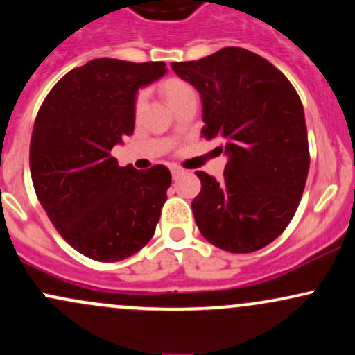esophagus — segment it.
Masks as SVG:
<instances>
[{"label":"esophagus","mask_w":355,"mask_h":355,"mask_svg":"<svg viewBox=\"0 0 355 355\" xmlns=\"http://www.w3.org/2000/svg\"><path fill=\"white\" fill-rule=\"evenodd\" d=\"M182 173H184V170L178 168V166H171V177H173V178H178V177H180Z\"/></svg>","instance_id":"obj_1"}]
</instances>
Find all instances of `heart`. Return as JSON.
Wrapping results in <instances>:
<instances>
[{
	"label": "heart",
	"mask_w": 355,
	"mask_h": 355,
	"mask_svg": "<svg viewBox=\"0 0 355 355\" xmlns=\"http://www.w3.org/2000/svg\"><path fill=\"white\" fill-rule=\"evenodd\" d=\"M163 92H165V97L166 101H168L170 106H173L178 99H182L184 96L193 92V89L192 85L182 79H168L165 80V84H163ZM145 101H146V92L139 91L138 94H136L135 103H133L135 114H139V111H141L143 106H145Z\"/></svg>",
	"instance_id": "1"
}]
</instances>
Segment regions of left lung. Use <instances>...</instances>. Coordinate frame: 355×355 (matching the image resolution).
Instances as JSON below:
<instances>
[{"label": "left lung", "instance_id": "8db88e82", "mask_svg": "<svg viewBox=\"0 0 355 355\" xmlns=\"http://www.w3.org/2000/svg\"><path fill=\"white\" fill-rule=\"evenodd\" d=\"M171 69L200 92L202 136L222 139L229 155L220 182L196 171L198 231L229 252L268 246L293 219L310 168L300 96L271 62L239 46Z\"/></svg>", "mask_w": 355, "mask_h": 355}]
</instances>
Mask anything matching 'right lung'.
Masks as SVG:
<instances>
[{
	"instance_id": "add662e5",
	"label": "right lung",
	"mask_w": 355,
	"mask_h": 355,
	"mask_svg": "<svg viewBox=\"0 0 355 355\" xmlns=\"http://www.w3.org/2000/svg\"><path fill=\"white\" fill-rule=\"evenodd\" d=\"M165 72V62L96 58L42 103L30 141L35 193L58 234L87 258L126 259L155 234L170 170L119 166L111 150L133 135L136 91Z\"/></svg>"
}]
</instances>
